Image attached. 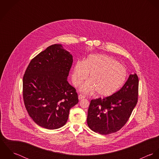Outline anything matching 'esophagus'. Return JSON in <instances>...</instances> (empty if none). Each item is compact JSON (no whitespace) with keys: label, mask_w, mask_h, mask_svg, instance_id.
Returning <instances> with one entry per match:
<instances>
[{"label":"esophagus","mask_w":159,"mask_h":159,"mask_svg":"<svg viewBox=\"0 0 159 159\" xmlns=\"http://www.w3.org/2000/svg\"><path fill=\"white\" fill-rule=\"evenodd\" d=\"M85 98V97L83 96V95H81V94H80V95H78V98H79V100H82V99H83V98Z\"/></svg>","instance_id":"34e87169"}]
</instances>
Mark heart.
Wrapping results in <instances>:
<instances>
[{
  "instance_id": "b5f03b06",
  "label": "heart",
  "mask_w": 159,
  "mask_h": 159,
  "mask_svg": "<svg viewBox=\"0 0 159 159\" xmlns=\"http://www.w3.org/2000/svg\"><path fill=\"white\" fill-rule=\"evenodd\" d=\"M89 73L90 80L84 83L80 90L86 94L95 91L100 97L114 94L124 84L127 78L126 68L112 57L105 54H91L84 61H77L71 75L73 85L79 86Z\"/></svg>"
}]
</instances>
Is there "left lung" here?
Segmentation results:
<instances>
[{"instance_id":"1","label":"left lung","mask_w":159,"mask_h":159,"mask_svg":"<svg viewBox=\"0 0 159 159\" xmlns=\"http://www.w3.org/2000/svg\"><path fill=\"white\" fill-rule=\"evenodd\" d=\"M138 84L136 73L130 74L119 91L104 98L92 100L87 118L91 130L101 135H109L119 130L136 106Z\"/></svg>"}]
</instances>
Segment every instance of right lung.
<instances>
[{"mask_svg":"<svg viewBox=\"0 0 159 159\" xmlns=\"http://www.w3.org/2000/svg\"><path fill=\"white\" fill-rule=\"evenodd\" d=\"M72 55L59 44L49 46L29 63L24 75L25 108L39 126L49 130L64 126L71 108L78 103L75 88L67 81Z\"/></svg>","mask_w":159,"mask_h":159,"instance_id":"1","label":"right lung"}]
</instances>
